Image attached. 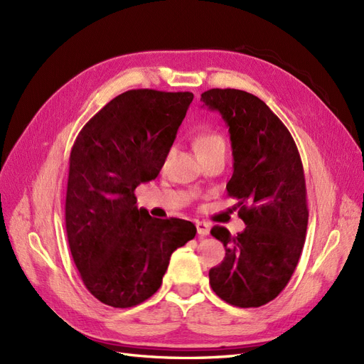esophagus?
Segmentation results:
<instances>
[{
    "label": "esophagus",
    "mask_w": 364,
    "mask_h": 364,
    "mask_svg": "<svg viewBox=\"0 0 364 364\" xmlns=\"http://www.w3.org/2000/svg\"><path fill=\"white\" fill-rule=\"evenodd\" d=\"M196 228H197V234H199V237H206L209 234V229H211V226H209V223H206V222H197Z\"/></svg>",
    "instance_id": "esophagus-1"
}]
</instances>
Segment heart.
Here are the masks:
<instances>
[{"instance_id":"b5f03b06","label":"heart","mask_w":364,"mask_h":364,"mask_svg":"<svg viewBox=\"0 0 364 364\" xmlns=\"http://www.w3.org/2000/svg\"><path fill=\"white\" fill-rule=\"evenodd\" d=\"M194 149L199 153H205V151H211V150H217V149H225L226 150V141L225 138L218 134V132H205V134H200L194 139Z\"/></svg>"}]
</instances>
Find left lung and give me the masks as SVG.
Returning a JSON list of instances; mask_svg holds the SVG:
<instances>
[{"mask_svg":"<svg viewBox=\"0 0 364 364\" xmlns=\"http://www.w3.org/2000/svg\"><path fill=\"white\" fill-rule=\"evenodd\" d=\"M200 102L229 127L234 173L229 196L238 199L246 228L235 237L211 229L226 249L209 270V284L240 308L273 301L289 284L305 243L308 208L299 151L289 129L258 97L240 90H209Z\"/></svg>","mask_w":364,"mask_h":364,"instance_id":"left-lung-1","label":"left lung"}]
</instances>
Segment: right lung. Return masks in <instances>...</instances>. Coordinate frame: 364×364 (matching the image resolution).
Here are the masks:
<instances>
[{
    "label": "right lung",
    "mask_w": 364,
    "mask_h": 364,
    "mask_svg": "<svg viewBox=\"0 0 364 364\" xmlns=\"http://www.w3.org/2000/svg\"><path fill=\"white\" fill-rule=\"evenodd\" d=\"M191 92L132 90L97 112L70 155L65 223L85 287L98 301L135 306L155 294L171 253L196 237L181 218H153L135 188L156 179Z\"/></svg>",
    "instance_id": "add662e5"
}]
</instances>
